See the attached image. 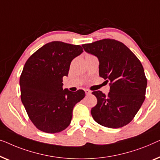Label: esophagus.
Masks as SVG:
<instances>
[{"mask_svg":"<svg viewBox=\"0 0 160 160\" xmlns=\"http://www.w3.org/2000/svg\"><path fill=\"white\" fill-rule=\"evenodd\" d=\"M85 94H86V95H89V94L91 93V91L88 89H85Z\"/></svg>","mask_w":160,"mask_h":160,"instance_id":"obj_1","label":"esophagus"}]
</instances>
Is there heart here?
<instances>
[{
	"label": "heart",
	"mask_w": 160,
	"mask_h": 160,
	"mask_svg": "<svg viewBox=\"0 0 160 160\" xmlns=\"http://www.w3.org/2000/svg\"><path fill=\"white\" fill-rule=\"evenodd\" d=\"M87 56H88V55H87Z\"/></svg>",
	"instance_id": "obj_1"
}]
</instances>
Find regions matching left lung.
Here are the masks:
<instances>
[{
	"label": "left lung",
	"instance_id": "left-lung-1",
	"mask_svg": "<svg viewBox=\"0 0 160 160\" xmlns=\"http://www.w3.org/2000/svg\"><path fill=\"white\" fill-rule=\"evenodd\" d=\"M82 46L99 61V76L110 82L109 93L93 91L97 104L91 110L93 120L110 128L132 121L144 102L147 79L136 56L122 42L103 39Z\"/></svg>",
	"mask_w": 160,
	"mask_h": 160
}]
</instances>
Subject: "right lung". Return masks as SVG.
Instances as JSON below:
<instances>
[{"mask_svg": "<svg viewBox=\"0 0 160 160\" xmlns=\"http://www.w3.org/2000/svg\"><path fill=\"white\" fill-rule=\"evenodd\" d=\"M82 51L79 45L53 41L27 60L19 79L21 100L38 130L56 133L70 124L73 108L85 93L63 90V77L68 75L71 62Z\"/></svg>", "mask_w": 160, "mask_h": 160, "instance_id": "add662e5", "label": "right lung"}]
</instances>
